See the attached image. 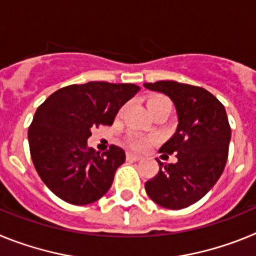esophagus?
Listing matches in <instances>:
<instances>
[{"label": "esophagus", "instance_id": "1", "mask_svg": "<svg viewBox=\"0 0 256 256\" xmlns=\"http://www.w3.org/2000/svg\"><path fill=\"white\" fill-rule=\"evenodd\" d=\"M142 159L141 155H137V154L128 152L126 154V160H130V162H138V160Z\"/></svg>", "mask_w": 256, "mask_h": 256}]
</instances>
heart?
I'll return each mask as SVG.
<instances>
[{"label":"heart","instance_id":"heart-1","mask_svg":"<svg viewBox=\"0 0 256 256\" xmlns=\"http://www.w3.org/2000/svg\"><path fill=\"white\" fill-rule=\"evenodd\" d=\"M162 102H168V100L165 98H162V97H155V98H151L148 101V105H155V104H162ZM152 138H148V137H144V136H132L130 138V144H132L134 148H138V150H142V148H146L148 144H151Z\"/></svg>","mask_w":256,"mask_h":256}]
</instances>
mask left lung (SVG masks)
I'll list each match as a JSON object with an SVG mask.
<instances>
[{
    "instance_id": "obj_1",
    "label": "left lung",
    "mask_w": 256,
    "mask_h": 256,
    "mask_svg": "<svg viewBox=\"0 0 256 256\" xmlns=\"http://www.w3.org/2000/svg\"><path fill=\"white\" fill-rule=\"evenodd\" d=\"M144 87L169 97L178 119L176 132L159 151L176 152L178 162H158L159 173L144 188L160 206L183 209L204 198L224 170L230 141L226 108L201 87L174 80L144 83Z\"/></svg>"
}]
</instances>
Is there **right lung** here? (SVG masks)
Returning a JSON list of instances; mask_svg holds the SVG:
<instances>
[{
  "label": "right lung",
  "instance_id": "obj_1",
  "mask_svg": "<svg viewBox=\"0 0 256 256\" xmlns=\"http://www.w3.org/2000/svg\"><path fill=\"white\" fill-rule=\"evenodd\" d=\"M141 88L132 83L88 82L54 92L36 112L28 130L34 168L61 200L92 204L112 187L126 162L123 148L112 144L100 154L88 146L92 128L112 126L122 106Z\"/></svg>",
  "mask_w": 256,
  "mask_h": 256
}]
</instances>
